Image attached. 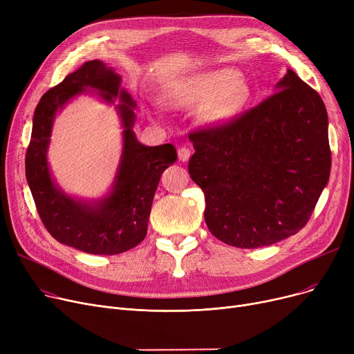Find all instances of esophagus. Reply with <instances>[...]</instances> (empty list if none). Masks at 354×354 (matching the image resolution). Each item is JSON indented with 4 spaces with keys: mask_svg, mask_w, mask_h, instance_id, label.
Here are the masks:
<instances>
[{
    "mask_svg": "<svg viewBox=\"0 0 354 354\" xmlns=\"http://www.w3.org/2000/svg\"><path fill=\"white\" fill-rule=\"evenodd\" d=\"M178 158L182 162H187L191 158V149L187 147V146H180L178 149Z\"/></svg>",
    "mask_w": 354,
    "mask_h": 354,
    "instance_id": "34e87169",
    "label": "esophagus"
}]
</instances>
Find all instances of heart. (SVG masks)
Here are the masks:
<instances>
[{
	"mask_svg": "<svg viewBox=\"0 0 354 354\" xmlns=\"http://www.w3.org/2000/svg\"><path fill=\"white\" fill-rule=\"evenodd\" d=\"M171 102L178 106L202 107V118L219 123L231 119L245 106L250 97L247 83L238 77L236 71L225 68L211 73L198 74L179 84L171 91Z\"/></svg>",
	"mask_w": 354,
	"mask_h": 354,
	"instance_id": "obj_1",
	"label": "heart"
}]
</instances>
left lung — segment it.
<instances>
[{"label": "left lung", "instance_id": "obj_1", "mask_svg": "<svg viewBox=\"0 0 354 354\" xmlns=\"http://www.w3.org/2000/svg\"><path fill=\"white\" fill-rule=\"evenodd\" d=\"M320 95L292 70L275 93L230 120L192 130V180L214 236L261 248L306 227L328 180L331 152Z\"/></svg>", "mask_w": 354, "mask_h": 354}]
</instances>
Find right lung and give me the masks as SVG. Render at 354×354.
I'll return each mask as SVG.
<instances>
[{
  "label": "right lung",
  "instance_id": "add662e5",
  "mask_svg": "<svg viewBox=\"0 0 354 354\" xmlns=\"http://www.w3.org/2000/svg\"><path fill=\"white\" fill-rule=\"evenodd\" d=\"M87 86L99 89L105 100L120 95L124 102L120 106L125 127L120 174L114 192L96 206H86L55 189L45 156L55 111ZM119 87L120 76L99 60L68 74L37 104L26 153V176L43 225L59 243L87 254L115 255L142 243L160 175L178 156L171 143L149 147L138 142L132 130L135 103Z\"/></svg>",
  "mask_w": 354,
  "mask_h": 354
}]
</instances>
